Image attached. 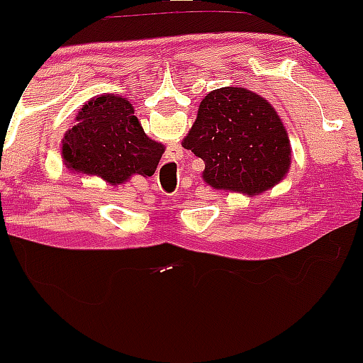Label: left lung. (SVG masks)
Segmentation results:
<instances>
[{"label": "left lung", "instance_id": "8db88e82", "mask_svg": "<svg viewBox=\"0 0 363 363\" xmlns=\"http://www.w3.org/2000/svg\"><path fill=\"white\" fill-rule=\"evenodd\" d=\"M182 147L205 162L206 184L245 196L277 186L291 162L280 116L268 101L242 86L210 91Z\"/></svg>", "mask_w": 363, "mask_h": 363}]
</instances>
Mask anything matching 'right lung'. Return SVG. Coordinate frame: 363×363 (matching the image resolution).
I'll list each match as a JSON object with an SVG mask.
<instances>
[{"label": "right lung", "mask_w": 363, "mask_h": 363, "mask_svg": "<svg viewBox=\"0 0 363 363\" xmlns=\"http://www.w3.org/2000/svg\"><path fill=\"white\" fill-rule=\"evenodd\" d=\"M61 150L68 169L118 186L135 174L153 176L165 148L145 135L131 102L109 94L82 107Z\"/></svg>", "instance_id": "obj_1"}]
</instances>
